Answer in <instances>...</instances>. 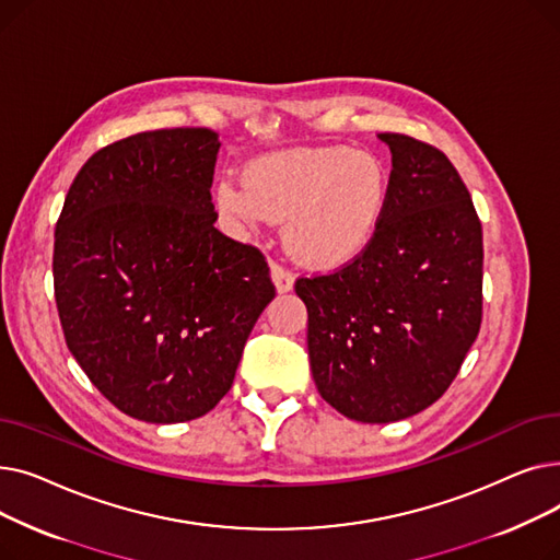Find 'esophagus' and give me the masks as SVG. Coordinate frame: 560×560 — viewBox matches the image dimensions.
<instances>
[{
	"label": "esophagus",
	"mask_w": 560,
	"mask_h": 560,
	"mask_svg": "<svg viewBox=\"0 0 560 560\" xmlns=\"http://www.w3.org/2000/svg\"><path fill=\"white\" fill-rule=\"evenodd\" d=\"M270 277H272V283H275L277 292H290L292 285H295V277H292L288 270H283L281 265H277V262H272Z\"/></svg>",
	"instance_id": "1"
}]
</instances>
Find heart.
I'll return each mask as SVG.
<instances>
[{"label":"heart","mask_w":560,"mask_h":560,"mask_svg":"<svg viewBox=\"0 0 560 560\" xmlns=\"http://www.w3.org/2000/svg\"><path fill=\"white\" fill-rule=\"evenodd\" d=\"M388 197L381 159L342 144L258 156L241 184L224 179L213 190L218 211L245 229L285 222L290 256L322 272L345 268L372 245Z\"/></svg>","instance_id":"heart-1"}]
</instances>
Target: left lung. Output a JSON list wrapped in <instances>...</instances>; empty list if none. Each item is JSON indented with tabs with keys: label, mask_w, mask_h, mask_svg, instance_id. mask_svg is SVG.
Returning <instances> with one entry per match:
<instances>
[{
	"label": "left lung",
	"mask_w": 560,
	"mask_h": 560,
	"mask_svg": "<svg viewBox=\"0 0 560 560\" xmlns=\"http://www.w3.org/2000/svg\"><path fill=\"white\" fill-rule=\"evenodd\" d=\"M372 245L329 277L300 279L315 386L349 420H406L443 397L481 327L483 233L450 159L401 133Z\"/></svg>",
	"instance_id": "8db88e82"
}]
</instances>
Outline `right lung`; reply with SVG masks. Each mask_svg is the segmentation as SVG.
Segmentation results:
<instances>
[{"instance_id":"obj_1","label":"right lung","mask_w":560,"mask_h":560,"mask_svg":"<svg viewBox=\"0 0 560 560\" xmlns=\"http://www.w3.org/2000/svg\"><path fill=\"white\" fill-rule=\"evenodd\" d=\"M211 129L117 140L83 163L54 235L70 354L122 413L188 422L229 393L275 300L262 254L213 224Z\"/></svg>"}]
</instances>
